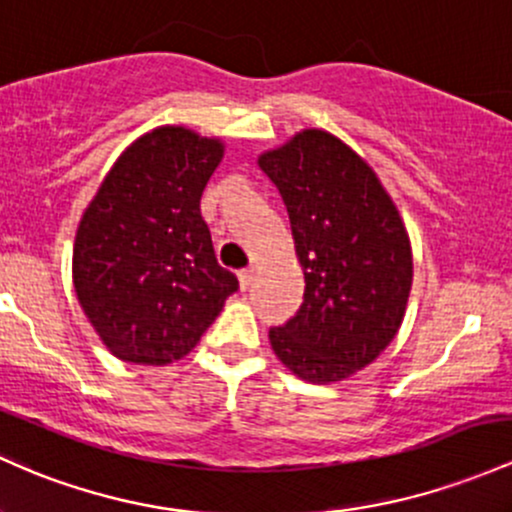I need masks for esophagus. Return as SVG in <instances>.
<instances>
[{
    "label": "esophagus",
    "mask_w": 512,
    "mask_h": 512,
    "mask_svg": "<svg viewBox=\"0 0 512 512\" xmlns=\"http://www.w3.org/2000/svg\"><path fill=\"white\" fill-rule=\"evenodd\" d=\"M252 279H255V269H252V267L240 269V272H238V282H240V289H243V291L250 289Z\"/></svg>",
    "instance_id": "esophagus-1"
}]
</instances>
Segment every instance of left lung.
Masks as SVG:
<instances>
[{
	"label": "left lung",
	"mask_w": 512,
	"mask_h": 512,
	"mask_svg": "<svg viewBox=\"0 0 512 512\" xmlns=\"http://www.w3.org/2000/svg\"><path fill=\"white\" fill-rule=\"evenodd\" d=\"M257 165L282 194L306 279L301 308L269 342L299 379L338 384L401 328L413 284L406 226L367 160L333 133L303 128Z\"/></svg>",
	"instance_id": "8db88e82"
}]
</instances>
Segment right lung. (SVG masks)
<instances>
[{"mask_svg":"<svg viewBox=\"0 0 512 512\" xmlns=\"http://www.w3.org/2000/svg\"><path fill=\"white\" fill-rule=\"evenodd\" d=\"M223 150L221 138L184 126L153 128L123 150L82 213L72 282L123 362L165 367L189 355L238 291L199 206Z\"/></svg>","mask_w":512,"mask_h":512,"instance_id":"obj_1","label":"right lung"}]
</instances>
